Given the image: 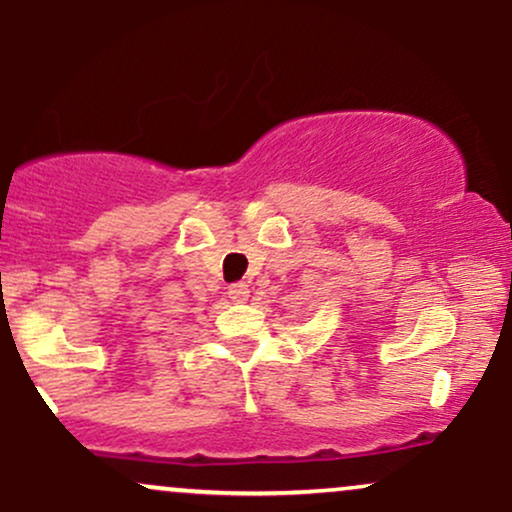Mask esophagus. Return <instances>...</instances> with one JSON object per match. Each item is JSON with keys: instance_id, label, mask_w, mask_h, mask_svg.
<instances>
[{"instance_id": "34e87169", "label": "esophagus", "mask_w": 512, "mask_h": 512, "mask_svg": "<svg viewBox=\"0 0 512 512\" xmlns=\"http://www.w3.org/2000/svg\"><path fill=\"white\" fill-rule=\"evenodd\" d=\"M248 296H250V291H248V286L243 284V281H240V284L228 286V298H231V301L245 303V301H248Z\"/></svg>"}]
</instances>
